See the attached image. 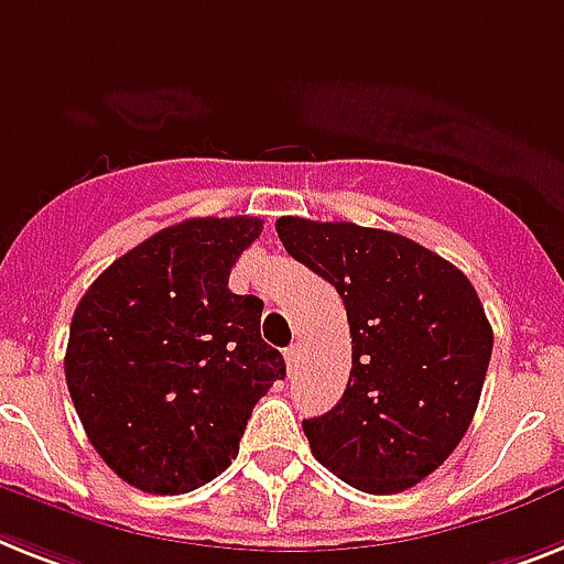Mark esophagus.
Segmentation results:
<instances>
[{"mask_svg": "<svg viewBox=\"0 0 564 564\" xmlns=\"http://www.w3.org/2000/svg\"><path fill=\"white\" fill-rule=\"evenodd\" d=\"M285 360H288V371H296V366H300V346L285 348Z\"/></svg>", "mask_w": 564, "mask_h": 564, "instance_id": "obj_1", "label": "esophagus"}]
</instances>
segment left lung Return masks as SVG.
<instances>
[{
	"instance_id": "1",
	"label": "left lung",
	"mask_w": 564,
	"mask_h": 564,
	"mask_svg": "<svg viewBox=\"0 0 564 564\" xmlns=\"http://www.w3.org/2000/svg\"><path fill=\"white\" fill-rule=\"evenodd\" d=\"M276 232L337 288L351 332L346 392L302 421L311 453L362 492L415 487L453 455L481 398L492 328L476 288L398 232L293 216Z\"/></svg>"
}]
</instances>
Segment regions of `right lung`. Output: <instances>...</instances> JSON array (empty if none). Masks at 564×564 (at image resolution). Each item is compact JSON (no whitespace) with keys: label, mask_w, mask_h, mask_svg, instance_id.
I'll return each instance as SVG.
<instances>
[{"label":"right lung","mask_w":564,"mask_h":564,"mask_svg":"<svg viewBox=\"0 0 564 564\" xmlns=\"http://www.w3.org/2000/svg\"><path fill=\"white\" fill-rule=\"evenodd\" d=\"M262 218H187L91 282L72 319L65 383L97 455L143 492L221 476L285 360L259 332L262 300L227 288Z\"/></svg>","instance_id":"1"}]
</instances>
